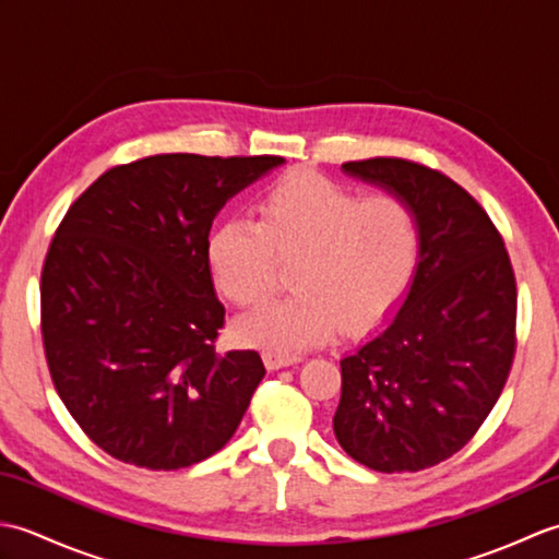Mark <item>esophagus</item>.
I'll list each match as a JSON object with an SVG mask.
<instances>
[{
	"mask_svg": "<svg viewBox=\"0 0 559 559\" xmlns=\"http://www.w3.org/2000/svg\"><path fill=\"white\" fill-rule=\"evenodd\" d=\"M300 362V358H288V355H276V353H264V365L269 370H281V367H290Z\"/></svg>",
	"mask_w": 559,
	"mask_h": 559,
	"instance_id": "1",
	"label": "esophagus"
}]
</instances>
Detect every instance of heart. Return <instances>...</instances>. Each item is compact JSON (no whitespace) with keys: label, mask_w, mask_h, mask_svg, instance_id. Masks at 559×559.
I'll list each match as a JSON object with an SVG mask.
<instances>
[{"label":"heart","mask_w":559,"mask_h":559,"mask_svg":"<svg viewBox=\"0 0 559 559\" xmlns=\"http://www.w3.org/2000/svg\"><path fill=\"white\" fill-rule=\"evenodd\" d=\"M206 261L235 305L269 295L278 264H290L293 298L269 302L237 324L249 346L295 355L338 329L365 334L406 298L420 261V223L411 204L367 197L302 168L278 177L257 201V218L211 230Z\"/></svg>","instance_id":"b5f03b06"}]
</instances>
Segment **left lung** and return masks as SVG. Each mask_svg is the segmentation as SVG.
I'll return each mask as SVG.
<instances>
[{
  "label": "left lung",
  "instance_id": "left-lung-1",
  "mask_svg": "<svg viewBox=\"0 0 559 559\" xmlns=\"http://www.w3.org/2000/svg\"><path fill=\"white\" fill-rule=\"evenodd\" d=\"M415 211L420 261L401 310L341 360L334 435L379 473L454 456L488 418L516 350V278L500 230L466 189L403 158L343 163Z\"/></svg>",
  "mask_w": 559,
  "mask_h": 559
}]
</instances>
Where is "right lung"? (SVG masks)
<instances>
[{
    "label": "right lung",
    "mask_w": 559,
    "mask_h": 559,
    "mask_svg": "<svg viewBox=\"0 0 559 559\" xmlns=\"http://www.w3.org/2000/svg\"><path fill=\"white\" fill-rule=\"evenodd\" d=\"M281 163L160 153L103 173L59 223L40 273L45 358L110 456L177 471L235 435L266 370L257 350L216 353L206 240L225 201Z\"/></svg>",
    "instance_id": "right-lung-1"
}]
</instances>
